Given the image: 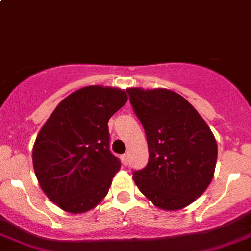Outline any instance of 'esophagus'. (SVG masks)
Listing matches in <instances>:
<instances>
[{
	"instance_id": "esophagus-1",
	"label": "esophagus",
	"mask_w": 251,
	"mask_h": 251,
	"mask_svg": "<svg viewBox=\"0 0 251 251\" xmlns=\"http://www.w3.org/2000/svg\"><path fill=\"white\" fill-rule=\"evenodd\" d=\"M121 162H123V165H125V166H127V164H128L127 155H123V156H121Z\"/></svg>"
}]
</instances>
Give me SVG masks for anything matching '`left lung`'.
<instances>
[{
	"label": "left lung",
	"instance_id": "8db88e82",
	"mask_svg": "<svg viewBox=\"0 0 251 251\" xmlns=\"http://www.w3.org/2000/svg\"><path fill=\"white\" fill-rule=\"evenodd\" d=\"M149 146V162L134 181L155 206L179 210L201 195L213 180L218 145L189 101L166 89H127Z\"/></svg>",
	"mask_w": 251,
	"mask_h": 251
}]
</instances>
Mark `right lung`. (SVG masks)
<instances>
[{"instance_id": "1", "label": "right lung", "mask_w": 251, "mask_h": 251, "mask_svg": "<svg viewBox=\"0 0 251 251\" xmlns=\"http://www.w3.org/2000/svg\"><path fill=\"white\" fill-rule=\"evenodd\" d=\"M127 101L115 87L86 86L57 105L36 137L33 169L57 206L86 213L106 196L121 166L110 151V117Z\"/></svg>"}]
</instances>
